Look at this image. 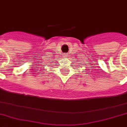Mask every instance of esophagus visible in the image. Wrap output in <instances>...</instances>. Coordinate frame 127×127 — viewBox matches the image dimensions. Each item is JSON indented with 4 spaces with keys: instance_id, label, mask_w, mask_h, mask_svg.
<instances>
[{
    "instance_id": "1",
    "label": "esophagus",
    "mask_w": 127,
    "mask_h": 127,
    "mask_svg": "<svg viewBox=\"0 0 127 127\" xmlns=\"http://www.w3.org/2000/svg\"><path fill=\"white\" fill-rule=\"evenodd\" d=\"M64 57H65V58H67V54H66V53H65V54H64Z\"/></svg>"
}]
</instances>
